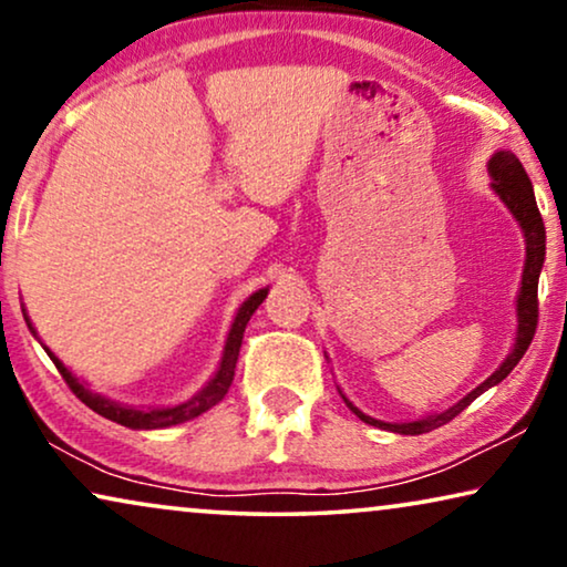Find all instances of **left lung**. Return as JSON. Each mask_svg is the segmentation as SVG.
Wrapping results in <instances>:
<instances>
[{
    "instance_id": "obj_1",
    "label": "left lung",
    "mask_w": 567,
    "mask_h": 567,
    "mask_svg": "<svg viewBox=\"0 0 567 567\" xmlns=\"http://www.w3.org/2000/svg\"><path fill=\"white\" fill-rule=\"evenodd\" d=\"M488 174L493 179L491 189L501 197V203L508 207V213L514 215L516 223H519V228L524 234V244H526L522 287H519V295H516V339H514L512 352L506 354V360L496 367V372H493L488 380H483L475 390H470L462 401L450 405L446 411L429 413V416H421L413 421H401V424H390V421L367 416V413H362L352 401H349V398L344 395V390L339 388V393H341V398H344V403L349 405V411H352L354 416H360L364 424L385 429V432H393V434H411V436L426 434V432H432V429H440L446 424V421H452L454 416H457V413L465 411L477 395H483L485 390L498 385L501 380H506L508 372L519 364L524 352L532 344L534 331H537V285H539L542 267H545V249H547L545 223H542L537 200H534L532 182H529V177H526L522 162L512 154V151H496L488 162Z\"/></svg>"
}]
</instances>
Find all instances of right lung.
I'll use <instances>...</instances> for the list:
<instances>
[{
    "mask_svg": "<svg viewBox=\"0 0 567 567\" xmlns=\"http://www.w3.org/2000/svg\"><path fill=\"white\" fill-rule=\"evenodd\" d=\"M269 292V287H261V290L251 292L249 298L241 302V308L236 310V318L234 323H230L228 329V337H226V344H223V357L218 362V370L210 380L205 382V385L197 390L193 398H187L185 403H177V405H166V409H138V405H125V403H117V401H110V398L94 393V390L86 385L84 380H79L74 372L69 370L66 364H63L59 357H55L51 349H48L41 339H38V331L33 321L28 318V310L22 308V316H25V323L33 337L41 341L45 354L51 357L55 370L61 372V378L66 380V385L74 390V395L82 401L84 405H90L94 413H100V416H105L110 421H115V424L127 426V429H169V426H177V424H185V421H193L200 416V413L210 411L215 403L223 401V395L228 393L230 382H234V372H236V362H238V349H241V339H244V331H246V323H249V318L254 316V310H257L261 302H265Z\"/></svg>",
    "mask_w": 567,
    "mask_h": 567,
    "instance_id": "right-lung-1",
    "label": "right lung"
}]
</instances>
